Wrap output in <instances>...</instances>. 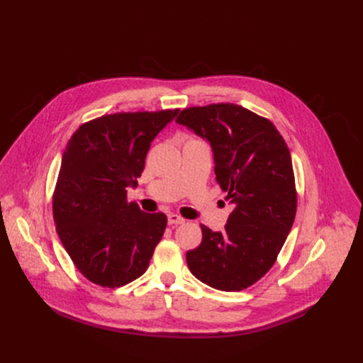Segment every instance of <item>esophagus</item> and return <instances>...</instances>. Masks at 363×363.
<instances>
[{"instance_id":"34e87169","label":"esophagus","mask_w":363,"mask_h":363,"mask_svg":"<svg viewBox=\"0 0 363 363\" xmlns=\"http://www.w3.org/2000/svg\"><path fill=\"white\" fill-rule=\"evenodd\" d=\"M184 221L186 220L179 214H168V224H171V226H174V224H183Z\"/></svg>"}]
</instances>
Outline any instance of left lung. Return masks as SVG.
<instances>
[{"mask_svg": "<svg viewBox=\"0 0 363 363\" xmlns=\"http://www.w3.org/2000/svg\"><path fill=\"white\" fill-rule=\"evenodd\" d=\"M176 123L210 143L216 180L232 205L223 232L201 224L189 270L211 288L242 291L274 264L296 218L289 149L269 119L233 103L183 109Z\"/></svg>", "mask_w": 363, "mask_h": 363, "instance_id": "obj_1", "label": "left lung"}]
</instances>
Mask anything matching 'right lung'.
Returning <instances> with one entry per match:
<instances>
[{
  "label": "right lung",
  "mask_w": 363,
  "mask_h": 363,
  "mask_svg": "<svg viewBox=\"0 0 363 363\" xmlns=\"http://www.w3.org/2000/svg\"><path fill=\"white\" fill-rule=\"evenodd\" d=\"M179 109L123 112L82 124L67 142L53 195L56 230L75 267L96 285L124 286L149 267L164 213L127 201L152 140Z\"/></svg>",
  "instance_id": "1"
}]
</instances>
